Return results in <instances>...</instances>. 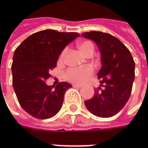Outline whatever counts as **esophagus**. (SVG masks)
<instances>
[{"label":"esophagus","mask_w":148,"mask_h":148,"mask_svg":"<svg viewBox=\"0 0 148 148\" xmlns=\"http://www.w3.org/2000/svg\"><path fill=\"white\" fill-rule=\"evenodd\" d=\"M72 86H73L74 88H81V87H82L81 85H77V84H73Z\"/></svg>","instance_id":"obj_1"}]
</instances>
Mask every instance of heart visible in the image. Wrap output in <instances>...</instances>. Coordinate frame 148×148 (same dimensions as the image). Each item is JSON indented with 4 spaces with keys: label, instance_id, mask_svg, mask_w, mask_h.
Returning a JSON list of instances; mask_svg holds the SVG:
<instances>
[{
    "label": "heart",
    "instance_id": "heart-1",
    "mask_svg": "<svg viewBox=\"0 0 148 148\" xmlns=\"http://www.w3.org/2000/svg\"><path fill=\"white\" fill-rule=\"evenodd\" d=\"M77 48L79 51L86 56L89 53L94 52V46L89 41H82L77 43ZM66 53V49L63 50L61 54V58H63ZM94 69L91 66H86L82 68H70L65 72V79L66 81L76 84H82L86 82L90 76L93 74Z\"/></svg>",
    "mask_w": 148,
    "mask_h": 148
}]
</instances>
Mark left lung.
Segmentation results:
<instances>
[{
	"instance_id": "obj_1",
	"label": "left lung",
	"mask_w": 148,
	"mask_h": 148,
	"mask_svg": "<svg viewBox=\"0 0 148 148\" xmlns=\"http://www.w3.org/2000/svg\"><path fill=\"white\" fill-rule=\"evenodd\" d=\"M82 36L96 43L101 60L98 72L100 91H95L91 99L85 101L91 114L100 118L115 115L130 97L135 78V62L125 45L111 34L99 31L86 32Z\"/></svg>"
}]
</instances>
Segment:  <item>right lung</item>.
Instances as JSON below:
<instances>
[{
	"mask_svg": "<svg viewBox=\"0 0 148 148\" xmlns=\"http://www.w3.org/2000/svg\"><path fill=\"white\" fill-rule=\"evenodd\" d=\"M79 36L77 33L46 29L33 34L15 49L11 71L13 87L20 106L31 116L47 119L62 108L68 82L48 86L49 71L67 44Z\"/></svg>",
	"mask_w": 148,
	"mask_h": 148,
	"instance_id": "1",
	"label": "right lung"
}]
</instances>
